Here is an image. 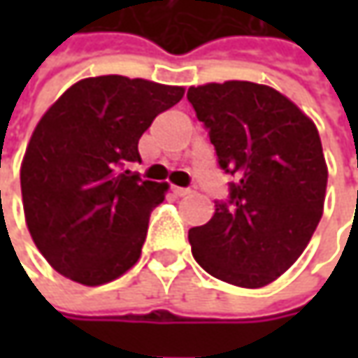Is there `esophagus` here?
<instances>
[{
  "instance_id": "esophagus-1",
  "label": "esophagus",
  "mask_w": 358,
  "mask_h": 358,
  "mask_svg": "<svg viewBox=\"0 0 358 358\" xmlns=\"http://www.w3.org/2000/svg\"><path fill=\"white\" fill-rule=\"evenodd\" d=\"M171 191L175 197H185V195H189V193H191L189 189H183V187H173Z\"/></svg>"
}]
</instances>
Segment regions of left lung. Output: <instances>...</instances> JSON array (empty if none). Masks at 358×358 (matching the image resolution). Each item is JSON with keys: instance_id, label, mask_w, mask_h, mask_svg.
<instances>
[{"instance_id": "obj_1", "label": "left lung", "mask_w": 358, "mask_h": 358, "mask_svg": "<svg viewBox=\"0 0 358 358\" xmlns=\"http://www.w3.org/2000/svg\"><path fill=\"white\" fill-rule=\"evenodd\" d=\"M221 169L229 203L189 231L195 261L229 285L259 289L307 249L324 209L329 169L313 119L281 91L251 81L189 87Z\"/></svg>"}]
</instances>
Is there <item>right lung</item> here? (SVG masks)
Wrapping results in <instances>:
<instances>
[{"instance_id": "obj_1", "label": "right lung", "mask_w": 358, "mask_h": 358, "mask_svg": "<svg viewBox=\"0 0 358 358\" xmlns=\"http://www.w3.org/2000/svg\"><path fill=\"white\" fill-rule=\"evenodd\" d=\"M185 87L123 76L73 83L35 125L21 161L29 235L51 267L71 281H115L141 257L149 215L167 183L125 169L139 139Z\"/></svg>"}]
</instances>
